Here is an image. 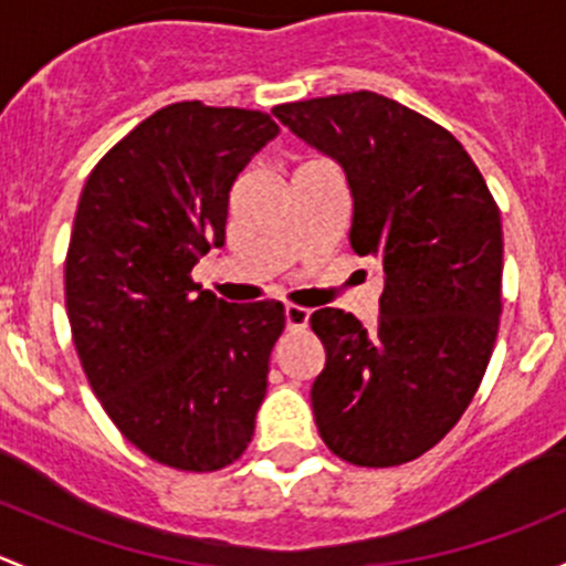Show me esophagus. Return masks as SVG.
<instances>
[{
	"mask_svg": "<svg viewBox=\"0 0 566 566\" xmlns=\"http://www.w3.org/2000/svg\"><path fill=\"white\" fill-rule=\"evenodd\" d=\"M283 316H285V326H291V329H305L307 318H311V311H305V307L300 305H285Z\"/></svg>",
	"mask_w": 566,
	"mask_h": 566,
	"instance_id": "obj_1",
	"label": "esophagus"
}]
</instances>
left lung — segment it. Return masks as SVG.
<instances>
[{
	"mask_svg": "<svg viewBox=\"0 0 566 566\" xmlns=\"http://www.w3.org/2000/svg\"><path fill=\"white\" fill-rule=\"evenodd\" d=\"M272 114L346 174L354 253L381 266L378 322L322 307L326 365L311 387L337 458L387 469L439 444L474 398L501 316V214L450 130L376 92Z\"/></svg>",
	"mask_w": 566,
	"mask_h": 566,
	"instance_id": "left-lung-1",
	"label": "left lung"
}]
</instances>
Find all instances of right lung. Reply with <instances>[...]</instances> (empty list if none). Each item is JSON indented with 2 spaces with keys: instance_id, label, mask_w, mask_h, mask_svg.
Masks as SVG:
<instances>
[{
  "instance_id": "1",
  "label": "right lung",
  "mask_w": 566,
  "mask_h": 566,
  "mask_svg": "<svg viewBox=\"0 0 566 566\" xmlns=\"http://www.w3.org/2000/svg\"><path fill=\"white\" fill-rule=\"evenodd\" d=\"M277 133L261 111L174 103L81 190L65 261L75 352L111 422L171 469L218 471L253 439L283 305H231L190 270L223 248L231 185Z\"/></svg>"
}]
</instances>
